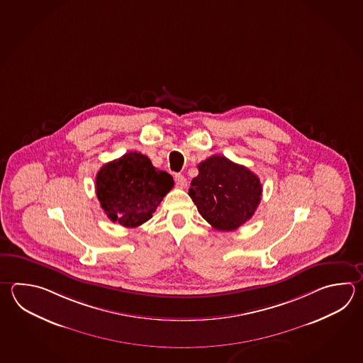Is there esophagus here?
I'll return each mask as SVG.
<instances>
[{"instance_id": "1", "label": "esophagus", "mask_w": 363, "mask_h": 363, "mask_svg": "<svg viewBox=\"0 0 363 363\" xmlns=\"http://www.w3.org/2000/svg\"><path fill=\"white\" fill-rule=\"evenodd\" d=\"M174 181H176V185L179 189H185L186 186H187V179L182 174H176L174 176Z\"/></svg>"}]
</instances>
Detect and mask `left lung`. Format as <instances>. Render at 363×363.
Instances as JSON below:
<instances>
[{
  "label": "left lung",
  "instance_id": "8db88e82",
  "mask_svg": "<svg viewBox=\"0 0 363 363\" xmlns=\"http://www.w3.org/2000/svg\"><path fill=\"white\" fill-rule=\"evenodd\" d=\"M189 195L215 229L233 231L248 221L262 195L259 178L228 157L213 155L198 165Z\"/></svg>",
  "mask_w": 363,
  "mask_h": 363
}]
</instances>
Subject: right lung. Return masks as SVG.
Returning a JSON list of instances; mask_svg holds the SVG:
<instances>
[{
	"instance_id": "obj_1",
	"label": "right lung",
	"mask_w": 363,
	"mask_h": 363,
	"mask_svg": "<svg viewBox=\"0 0 363 363\" xmlns=\"http://www.w3.org/2000/svg\"><path fill=\"white\" fill-rule=\"evenodd\" d=\"M174 182L137 151L104 164L96 173V198L107 217L125 228L148 221Z\"/></svg>"
}]
</instances>
